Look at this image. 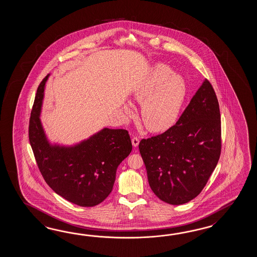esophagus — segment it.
I'll return each mask as SVG.
<instances>
[{
	"label": "esophagus",
	"mask_w": 257,
	"mask_h": 257,
	"mask_svg": "<svg viewBox=\"0 0 257 257\" xmlns=\"http://www.w3.org/2000/svg\"><path fill=\"white\" fill-rule=\"evenodd\" d=\"M131 141H132V145H133L134 147H137V146L139 145V143H140V139H139L138 137H133Z\"/></svg>",
	"instance_id": "obj_1"
}]
</instances>
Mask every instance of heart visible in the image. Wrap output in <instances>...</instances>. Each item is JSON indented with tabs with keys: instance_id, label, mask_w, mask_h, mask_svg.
<instances>
[{
	"instance_id": "obj_1",
	"label": "heart",
	"mask_w": 257,
	"mask_h": 257,
	"mask_svg": "<svg viewBox=\"0 0 257 257\" xmlns=\"http://www.w3.org/2000/svg\"><path fill=\"white\" fill-rule=\"evenodd\" d=\"M172 72L165 64L153 66L132 92L133 100L142 103V122L149 131L167 130L179 114L186 97V82L179 75H171ZM125 110L127 115L132 114L131 106Z\"/></svg>"
}]
</instances>
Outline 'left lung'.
I'll use <instances>...</instances> for the list:
<instances>
[{
  "instance_id": "8db88e82",
  "label": "left lung",
  "mask_w": 257,
  "mask_h": 257,
  "mask_svg": "<svg viewBox=\"0 0 257 257\" xmlns=\"http://www.w3.org/2000/svg\"><path fill=\"white\" fill-rule=\"evenodd\" d=\"M139 150L153 193L164 202L181 205L198 196L221 153L218 98L206 80L174 126L142 139Z\"/></svg>"
}]
</instances>
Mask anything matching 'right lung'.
I'll return each instance as SVG.
<instances>
[{
    "label": "right lung",
    "mask_w": 257,
    "mask_h": 257,
    "mask_svg": "<svg viewBox=\"0 0 257 257\" xmlns=\"http://www.w3.org/2000/svg\"><path fill=\"white\" fill-rule=\"evenodd\" d=\"M38 88L29 119L28 136L44 180L60 197L80 207H93L108 197L121 162L132 151L126 130L104 128L74 147L50 146L39 119L44 87Z\"/></svg>",
    "instance_id": "add662e5"
}]
</instances>
